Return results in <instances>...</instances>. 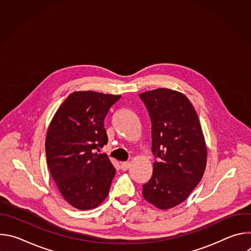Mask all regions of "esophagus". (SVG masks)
Returning a JSON list of instances; mask_svg holds the SVG:
<instances>
[{"label": "esophagus", "instance_id": "34e87169", "mask_svg": "<svg viewBox=\"0 0 251 251\" xmlns=\"http://www.w3.org/2000/svg\"><path fill=\"white\" fill-rule=\"evenodd\" d=\"M130 166H131V164L129 162H124V163H121L120 168L122 171H127L130 168Z\"/></svg>", "mask_w": 251, "mask_h": 251}]
</instances>
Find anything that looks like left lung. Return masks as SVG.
<instances>
[{"label":"left lung","mask_w":251,"mask_h":251,"mask_svg":"<svg viewBox=\"0 0 251 251\" xmlns=\"http://www.w3.org/2000/svg\"><path fill=\"white\" fill-rule=\"evenodd\" d=\"M152 123L153 164L143 197L160 209L182 203L198 186L206 166V145L201 126L188 97L158 88L139 94Z\"/></svg>","instance_id":"1"}]
</instances>
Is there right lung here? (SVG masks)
<instances>
[{"label":"right lung","mask_w":251,"mask_h":251,"mask_svg":"<svg viewBox=\"0 0 251 251\" xmlns=\"http://www.w3.org/2000/svg\"><path fill=\"white\" fill-rule=\"evenodd\" d=\"M121 95L75 91L59 106L48 129L46 155L63 199L74 207H97L109 194L115 168L94 153L108 142L104 119Z\"/></svg>","instance_id":"obj_1"}]
</instances>
